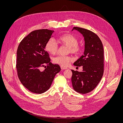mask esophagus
Masks as SVG:
<instances>
[{"label":"esophagus","mask_w":123,"mask_h":123,"mask_svg":"<svg viewBox=\"0 0 123 123\" xmlns=\"http://www.w3.org/2000/svg\"><path fill=\"white\" fill-rule=\"evenodd\" d=\"M61 68L62 69H67V68H65V67H63V66H61Z\"/></svg>","instance_id":"obj_1"}]
</instances>
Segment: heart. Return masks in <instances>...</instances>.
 Returning a JSON list of instances; mask_svg holds the SVG:
<instances>
[{
  "label": "heart",
  "instance_id": "b5f03b06",
  "mask_svg": "<svg viewBox=\"0 0 123 123\" xmlns=\"http://www.w3.org/2000/svg\"><path fill=\"white\" fill-rule=\"evenodd\" d=\"M58 41L61 44L68 47V51L73 54H77L79 51L80 48L78 45V39L71 34H65L58 38ZM45 49L49 53L55 55L57 52L58 46L55 40L49 39L46 43ZM72 60V58L65 55H58L54 59L55 63L63 67H67Z\"/></svg>",
  "mask_w": 123,
  "mask_h": 123
}]
</instances>
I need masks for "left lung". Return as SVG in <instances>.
Instances as JSON below:
<instances>
[{"label": "left lung", "instance_id": "8db88e82", "mask_svg": "<svg viewBox=\"0 0 123 123\" xmlns=\"http://www.w3.org/2000/svg\"><path fill=\"white\" fill-rule=\"evenodd\" d=\"M84 37L85 50L74 65L83 67L82 72L72 69V82L74 89L80 93L86 94L93 90L101 81L104 73V49L99 37L93 32L74 27Z\"/></svg>", "mask_w": 123, "mask_h": 123}]
</instances>
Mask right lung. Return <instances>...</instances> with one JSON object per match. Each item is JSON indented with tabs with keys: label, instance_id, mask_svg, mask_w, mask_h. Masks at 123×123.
I'll return each mask as SVG.
<instances>
[{
	"label": "right lung",
	"instance_id": "right-lung-1",
	"mask_svg": "<svg viewBox=\"0 0 123 123\" xmlns=\"http://www.w3.org/2000/svg\"><path fill=\"white\" fill-rule=\"evenodd\" d=\"M54 31L35 30L30 32L20 43L17 50L16 68L19 79L30 92L41 94L48 91L55 75L61 71L60 66L53 64L45 50L47 41ZM47 65L43 71L41 67Z\"/></svg>",
	"mask_w": 123,
	"mask_h": 123
}]
</instances>
